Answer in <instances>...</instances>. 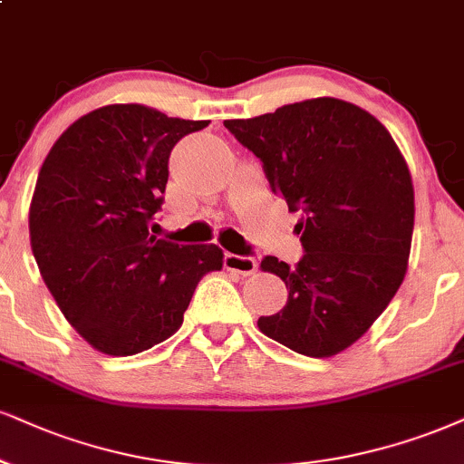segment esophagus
<instances>
[{"label": "esophagus", "instance_id": "esophagus-1", "mask_svg": "<svg viewBox=\"0 0 464 464\" xmlns=\"http://www.w3.org/2000/svg\"><path fill=\"white\" fill-rule=\"evenodd\" d=\"M223 266L227 271L238 273V276H251L258 268V262L251 256H237V254H223Z\"/></svg>", "mask_w": 464, "mask_h": 464}]
</instances>
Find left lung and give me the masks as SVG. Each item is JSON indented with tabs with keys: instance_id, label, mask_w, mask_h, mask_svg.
Listing matches in <instances>:
<instances>
[{
	"instance_id": "8db88e82",
	"label": "left lung",
	"mask_w": 464,
	"mask_h": 464,
	"mask_svg": "<svg viewBox=\"0 0 464 464\" xmlns=\"http://www.w3.org/2000/svg\"><path fill=\"white\" fill-rule=\"evenodd\" d=\"M226 129L260 159L271 191L299 213L303 258L265 256L288 288L284 310L260 316L265 335L307 357L359 340L407 273L415 198L407 161L374 116L353 102L312 99Z\"/></svg>"
}]
</instances>
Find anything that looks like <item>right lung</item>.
Returning a JSON list of instances; mask_svg holds the SVG:
<instances>
[{"label": "right lung", "mask_w": 464, "mask_h": 464, "mask_svg": "<svg viewBox=\"0 0 464 464\" xmlns=\"http://www.w3.org/2000/svg\"><path fill=\"white\" fill-rule=\"evenodd\" d=\"M208 120L107 105L72 122L40 168L30 238L49 293L96 351L127 357L168 340L196 285L219 271L217 245L150 237L169 154Z\"/></svg>", "instance_id": "add662e5"}]
</instances>
